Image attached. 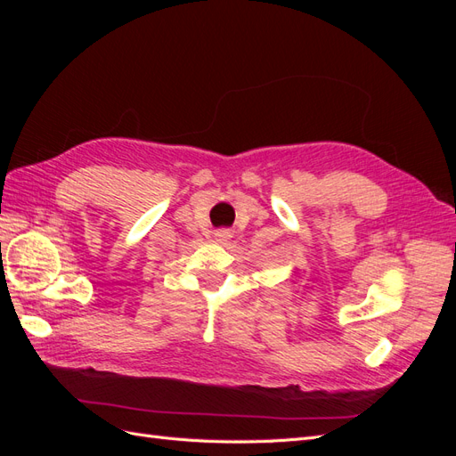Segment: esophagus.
I'll return each mask as SVG.
<instances>
[{"label":"esophagus","instance_id":"34e87169","mask_svg":"<svg viewBox=\"0 0 456 456\" xmlns=\"http://www.w3.org/2000/svg\"><path fill=\"white\" fill-rule=\"evenodd\" d=\"M230 238H232V233H230L228 230H218V232H215V240H216L218 243H226Z\"/></svg>","mask_w":456,"mask_h":456}]
</instances>
